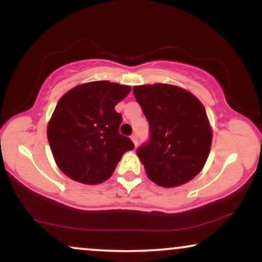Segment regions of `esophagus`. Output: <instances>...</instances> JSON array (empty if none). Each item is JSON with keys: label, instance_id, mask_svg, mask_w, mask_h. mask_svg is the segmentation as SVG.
Instances as JSON below:
<instances>
[{"label": "esophagus", "instance_id": "esophagus-1", "mask_svg": "<svg viewBox=\"0 0 262 262\" xmlns=\"http://www.w3.org/2000/svg\"><path fill=\"white\" fill-rule=\"evenodd\" d=\"M130 139L133 140L134 145L137 146V145H138V137H137V134H133V135H132V137H130Z\"/></svg>", "mask_w": 262, "mask_h": 262}]
</instances>
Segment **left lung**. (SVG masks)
<instances>
[{
	"label": "left lung",
	"mask_w": 262,
	"mask_h": 262,
	"mask_svg": "<svg viewBox=\"0 0 262 262\" xmlns=\"http://www.w3.org/2000/svg\"><path fill=\"white\" fill-rule=\"evenodd\" d=\"M133 92L149 122V141L137 150L146 175L162 187L191 181L203 169L212 144L203 104L166 83L135 86Z\"/></svg>",
	"instance_id": "8db88e82"
}]
</instances>
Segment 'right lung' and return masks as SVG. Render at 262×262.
I'll use <instances>...</instances> for the list:
<instances>
[{
  "mask_svg": "<svg viewBox=\"0 0 262 262\" xmlns=\"http://www.w3.org/2000/svg\"><path fill=\"white\" fill-rule=\"evenodd\" d=\"M130 87L93 81L60 98L48 124V140L56 165L75 181L96 185L112 176L133 141L119 133L122 116L114 107Z\"/></svg>",
  "mask_w": 262,
  "mask_h": 262,
  "instance_id": "add662e5",
  "label": "right lung"
}]
</instances>
